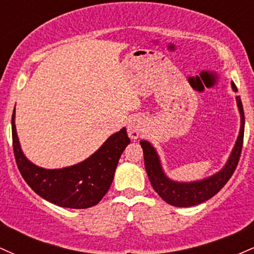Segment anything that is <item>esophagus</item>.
I'll list each match as a JSON object with an SVG mask.
<instances>
[{
  "mask_svg": "<svg viewBox=\"0 0 254 254\" xmlns=\"http://www.w3.org/2000/svg\"><path fill=\"white\" fill-rule=\"evenodd\" d=\"M144 122L141 117H132L130 118L129 124H127V133L132 139L138 138L141 135L142 130H143Z\"/></svg>",
  "mask_w": 254,
  "mask_h": 254,
  "instance_id": "esophagus-1",
  "label": "esophagus"
}]
</instances>
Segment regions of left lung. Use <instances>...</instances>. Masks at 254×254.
<instances>
[{"mask_svg":"<svg viewBox=\"0 0 254 254\" xmlns=\"http://www.w3.org/2000/svg\"><path fill=\"white\" fill-rule=\"evenodd\" d=\"M232 88L234 92H238L237 86L232 83ZM237 103L241 116L240 133L235 143L234 149L230 154L228 162L226 166L215 176L206 178L200 182L194 183H177L168 179L165 176L161 168L159 156L155 149L147 141H141V147L143 149L144 167L149 177L150 184L154 190L166 203L174 206H192L200 204L205 200L210 199L212 196L217 193L221 189L226 185L230 177L234 173L235 168L239 164L244 143V130H245V115L244 107L240 97H237Z\"/></svg>","mask_w":254,"mask_h":254,"instance_id":"obj_1","label":"left lung"}]
</instances>
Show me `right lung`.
I'll list each match as a JSON object with an SVG mask.
<instances>
[{
  "mask_svg": "<svg viewBox=\"0 0 254 254\" xmlns=\"http://www.w3.org/2000/svg\"><path fill=\"white\" fill-rule=\"evenodd\" d=\"M15 109L11 116L13 150L20 173L28 186L44 199L71 209L94 206L109 191L119 157L130 143L127 129L113 133L92 156L62 170H45L26 159L15 129Z\"/></svg>",
  "mask_w": 254,
  "mask_h": 254,
  "instance_id": "add662e5",
  "label": "right lung"
}]
</instances>
